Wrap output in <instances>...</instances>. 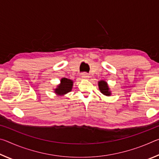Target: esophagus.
<instances>
[{
    "instance_id": "34e87169",
    "label": "esophagus",
    "mask_w": 159,
    "mask_h": 159,
    "mask_svg": "<svg viewBox=\"0 0 159 159\" xmlns=\"http://www.w3.org/2000/svg\"><path fill=\"white\" fill-rule=\"evenodd\" d=\"M81 77L84 79H88L90 76H89V75L88 74V73H83L81 74Z\"/></svg>"
}]
</instances>
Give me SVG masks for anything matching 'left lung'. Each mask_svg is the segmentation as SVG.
<instances>
[{
  "mask_svg": "<svg viewBox=\"0 0 159 159\" xmlns=\"http://www.w3.org/2000/svg\"><path fill=\"white\" fill-rule=\"evenodd\" d=\"M98 84H99V90L101 91V93L102 94H104V95H107V96L110 95L111 93L109 91L108 85H107V83L105 81H104V80H101V81H99L98 83Z\"/></svg>",
  "mask_w": 159,
  "mask_h": 159,
  "instance_id": "8db88e82",
  "label": "left lung"
}]
</instances>
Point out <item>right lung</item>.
Returning a JSON list of instances; mask_svg holds the SVG:
<instances>
[{"label": "right lung", "instance_id": "right-lung-1", "mask_svg": "<svg viewBox=\"0 0 159 159\" xmlns=\"http://www.w3.org/2000/svg\"><path fill=\"white\" fill-rule=\"evenodd\" d=\"M72 86H73V81L71 80L63 78L61 79L60 85L57 86L55 92L57 95H64L71 90Z\"/></svg>", "mask_w": 159, "mask_h": 159}]
</instances>
